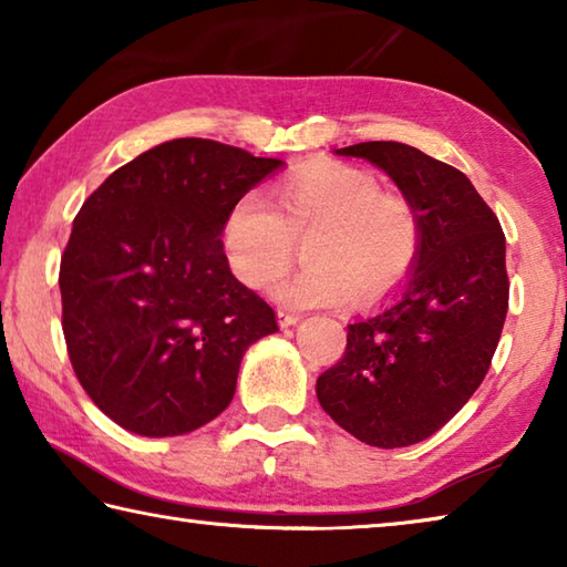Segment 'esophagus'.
Returning a JSON list of instances; mask_svg holds the SVG:
<instances>
[{
    "label": "esophagus",
    "mask_w": 567,
    "mask_h": 567,
    "mask_svg": "<svg viewBox=\"0 0 567 567\" xmlns=\"http://www.w3.org/2000/svg\"><path fill=\"white\" fill-rule=\"evenodd\" d=\"M277 320H280V328H292V324H297V322L302 320V315L280 310V312H277Z\"/></svg>",
    "instance_id": "esophagus-1"
}]
</instances>
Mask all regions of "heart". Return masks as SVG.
I'll return each instance as SVG.
<instances>
[{
	"mask_svg": "<svg viewBox=\"0 0 567 567\" xmlns=\"http://www.w3.org/2000/svg\"><path fill=\"white\" fill-rule=\"evenodd\" d=\"M307 235L310 262L275 287L287 307H332L385 297L415 270L422 225L405 197L382 192L370 172L340 162L302 167L272 187V205L245 192L227 209L223 247L233 275L265 290L292 262Z\"/></svg>",
	"mask_w": 567,
	"mask_h": 567,
	"instance_id": "obj_1",
	"label": "heart"
}]
</instances>
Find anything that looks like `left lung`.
<instances>
[{"mask_svg": "<svg viewBox=\"0 0 567 567\" xmlns=\"http://www.w3.org/2000/svg\"><path fill=\"white\" fill-rule=\"evenodd\" d=\"M388 172L422 225L410 282L348 324V348L318 378L322 410L362 443L405 447L437 433L491 370L507 315L505 235L463 172L402 142L334 150Z\"/></svg>", "mask_w": 567, "mask_h": 567, "instance_id": "1", "label": "left lung"}]
</instances>
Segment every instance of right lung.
Returning <instances> with one entry per match:
<instances>
[{"instance_id": "1", "label": "right lung", "mask_w": 567, "mask_h": 567, "mask_svg": "<svg viewBox=\"0 0 567 567\" xmlns=\"http://www.w3.org/2000/svg\"><path fill=\"white\" fill-rule=\"evenodd\" d=\"M282 165L182 137L84 199L60 265L62 330L76 380L120 427L145 437L203 427L233 402L245 350L277 332L219 235L235 199Z\"/></svg>"}]
</instances>
